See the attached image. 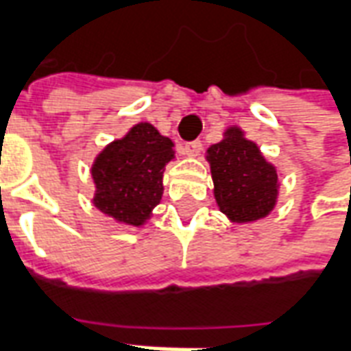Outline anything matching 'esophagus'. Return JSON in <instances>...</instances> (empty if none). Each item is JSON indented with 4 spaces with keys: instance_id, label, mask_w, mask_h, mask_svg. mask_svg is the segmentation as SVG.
<instances>
[{
    "instance_id": "34e87169",
    "label": "esophagus",
    "mask_w": 351,
    "mask_h": 351,
    "mask_svg": "<svg viewBox=\"0 0 351 351\" xmlns=\"http://www.w3.org/2000/svg\"><path fill=\"white\" fill-rule=\"evenodd\" d=\"M201 148H203V143L201 141H191V143H186L182 146V152L186 156H197L201 152Z\"/></svg>"
}]
</instances>
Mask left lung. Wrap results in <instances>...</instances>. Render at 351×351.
<instances>
[{
  "label": "left lung",
  "mask_w": 351,
  "mask_h": 351,
  "mask_svg": "<svg viewBox=\"0 0 351 351\" xmlns=\"http://www.w3.org/2000/svg\"><path fill=\"white\" fill-rule=\"evenodd\" d=\"M214 197L220 210L237 223L265 218L276 203L278 175L256 143L231 128L226 138L208 148Z\"/></svg>",
  "instance_id": "1"
}]
</instances>
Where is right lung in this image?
<instances>
[{
	"instance_id": "right-lung-1",
	"label": "right lung",
	"mask_w": 351,
	"mask_h": 351,
	"mask_svg": "<svg viewBox=\"0 0 351 351\" xmlns=\"http://www.w3.org/2000/svg\"><path fill=\"white\" fill-rule=\"evenodd\" d=\"M175 158L171 138L150 123H137L97 156L92 167L93 205L114 220L143 226L161 201L163 169Z\"/></svg>"
}]
</instances>
